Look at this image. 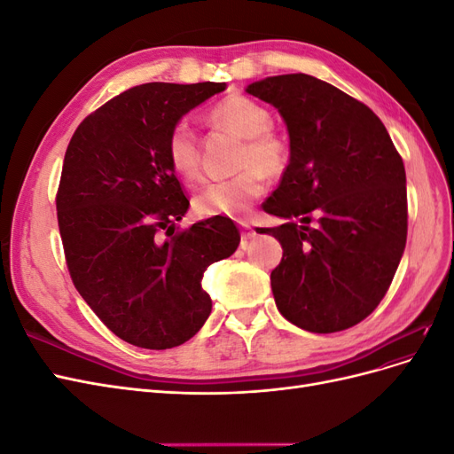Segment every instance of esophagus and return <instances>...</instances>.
Listing matches in <instances>:
<instances>
[{
  "label": "esophagus",
  "mask_w": 454,
  "mask_h": 454,
  "mask_svg": "<svg viewBox=\"0 0 454 454\" xmlns=\"http://www.w3.org/2000/svg\"><path fill=\"white\" fill-rule=\"evenodd\" d=\"M240 225H242V246H246L252 239H255V231L248 223H240Z\"/></svg>",
  "instance_id": "1"
}]
</instances>
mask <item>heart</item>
I'll return each mask as SVG.
<instances>
[{"instance_id": "1", "label": "heart", "mask_w": 454, "mask_h": 454, "mask_svg": "<svg viewBox=\"0 0 454 454\" xmlns=\"http://www.w3.org/2000/svg\"><path fill=\"white\" fill-rule=\"evenodd\" d=\"M210 122L244 140L240 149L239 176L206 185L195 199L202 215L242 217L252 202L263 195L265 176L278 177L290 164V147L282 136L274 134L272 115L265 106L242 94H231L210 109ZM167 153L172 170L185 182H193L200 172V151L195 130L185 121L176 122L168 134Z\"/></svg>"}]
</instances>
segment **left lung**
<instances>
[{"mask_svg": "<svg viewBox=\"0 0 454 454\" xmlns=\"http://www.w3.org/2000/svg\"><path fill=\"white\" fill-rule=\"evenodd\" d=\"M246 92L277 107L290 134V164L263 204L286 223L261 229L284 250L274 301L301 329L342 332L377 309L403 255V160L380 119L325 81L274 75Z\"/></svg>", "mask_w": 454, "mask_h": 454, "instance_id": "obj_1", "label": "left lung"}]
</instances>
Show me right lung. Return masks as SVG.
Listing matches in <instances>:
<instances>
[{"label": "right lung", "instance_id": "right-lung-1", "mask_svg": "<svg viewBox=\"0 0 454 454\" xmlns=\"http://www.w3.org/2000/svg\"><path fill=\"white\" fill-rule=\"evenodd\" d=\"M225 87H132L81 122L66 149L57 214L67 270L134 347L167 350L193 337L212 312L204 270L239 248L229 217L176 229L189 200L167 153L176 122Z\"/></svg>", "mask_w": 454, "mask_h": 454}]
</instances>
